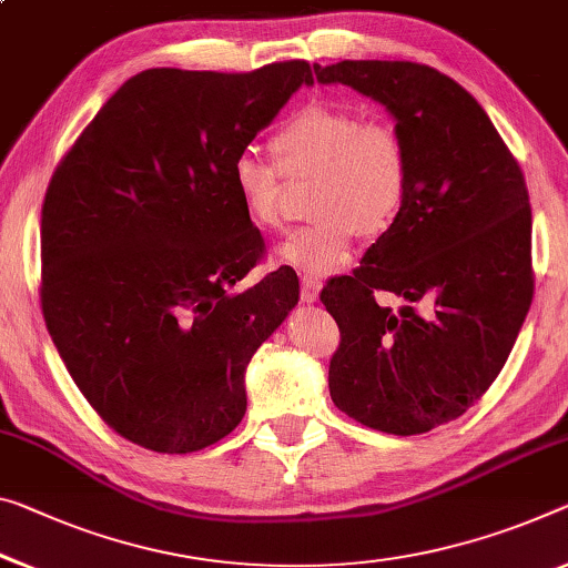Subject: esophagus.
Masks as SVG:
<instances>
[{"instance_id": "34e87169", "label": "esophagus", "mask_w": 568, "mask_h": 568, "mask_svg": "<svg viewBox=\"0 0 568 568\" xmlns=\"http://www.w3.org/2000/svg\"><path fill=\"white\" fill-rule=\"evenodd\" d=\"M320 286H322V282L317 276H312V274H304L302 276V300L304 302H317V296H320Z\"/></svg>"}]
</instances>
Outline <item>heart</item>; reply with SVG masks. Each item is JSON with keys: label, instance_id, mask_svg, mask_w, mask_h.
Segmentation results:
<instances>
[{"label": "heart", "instance_id": "obj_1", "mask_svg": "<svg viewBox=\"0 0 568 568\" xmlns=\"http://www.w3.org/2000/svg\"><path fill=\"white\" fill-rule=\"evenodd\" d=\"M276 168L243 152L231 162V187L258 229H282L284 180H314V223L278 246V258L307 274L335 272L351 258L357 235L381 239L404 211L412 156L388 121H363L353 109L312 101L276 129Z\"/></svg>", "mask_w": 568, "mask_h": 568}]
</instances>
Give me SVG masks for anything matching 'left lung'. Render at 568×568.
<instances>
[{"mask_svg": "<svg viewBox=\"0 0 568 568\" xmlns=\"http://www.w3.org/2000/svg\"><path fill=\"white\" fill-rule=\"evenodd\" d=\"M314 73L381 101L412 156L398 221L320 292L339 327L329 396L371 429L432 432L493 386L534 302L526 178L475 95L436 68L339 60Z\"/></svg>", "mask_w": 568, "mask_h": 568, "instance_id": "obj_1", "label": "left lung"}]
</instances>
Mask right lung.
<instances>
[{
  "label": "right lung",
  "instance_id": "add662e5",
  "mask_svg": "<svg viewBox=\"0 0 568 568\" xmlns=\"http://www.w3.org/2000/svg\"><path fill=\"white\" fill-rule=\"evenodd\" d=\"M307 60L248 73L152 68L121 85L52 172L40 304L93 412L160 455L200 452L246 414L243 373L300 300L292 266L229 292L266 254L231 162Z\"/></svg>",
  "mask_w": 568,
  "mask_h": 568
}]
</instances>
